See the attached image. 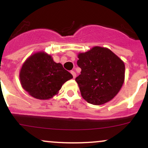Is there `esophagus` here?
<instances>
[{
	"instance_id": "34e87169",
	"label": "esophagus",
	"mask_w": 148,
	"mask_h": 148,
	"mask_svg": "<svg viewBox=\"0 0 148 148\" xmlns=\"http://www.w3.org/2000/svg\"><path fill=\"white\" fill-rule=\"evenodd\" d=\"M71 74H72V76H73V77H74V79H75L76 78V72H74V71H71Z\"/></svg>"
}]
</instances>
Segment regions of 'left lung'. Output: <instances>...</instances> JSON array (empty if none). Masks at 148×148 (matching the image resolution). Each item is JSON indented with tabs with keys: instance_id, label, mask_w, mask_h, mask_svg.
<instances>
[{
	"instance_id": "left-lung-1",
	"label": "left lung",
	"mask_w": 148,
	"mask_h": 148,
	"mask_svg": "<svg viewBox=\"0 0 148 148\" xmlns=\"http://www.w3.org/2000/svg\"><path fill=\"white\" fill-rule=\"evenodd\" d=\"M81 74L75 81L82 97L93 105H101L114 98L125 81V63L110 49L94 47L79 53Z\"/></svg>"
}]
</instances>
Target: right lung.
<instances>
[{
  "mask_svg": "<svg viewBox=\"0 0 148 148\" xmlns=\"http://www.w3.org/2000/svg\"><path fill=\"white\" fill-rule=\"evenodd\" d=\"M73 76L45 51L33 53L25 60L19 72L21 86L35 99L47 100L58 93Z\"/></svg>",
  "mask_w": 148,
  "mask_h": 148,
  "instance_id": "1",
  "label": "right lung"
}]
</instances>
